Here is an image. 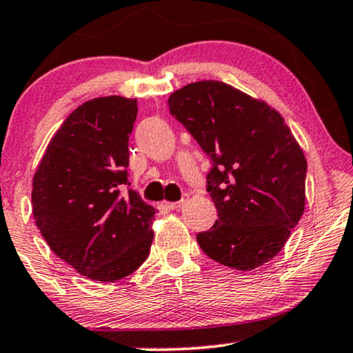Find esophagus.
<instances>
[{
    "label": "esophagus",
    "instance_id": "1",
    "mask_svg": "<svg viewBox=\"0 0 353 353\" xmlns=\"http://www.w3.org/2000/svg\"><path fill=\"white\" fill-rule=\"evenodd\" d=\"M188 201H190V196L185 194V196L181 197V201H178V202H165V205L168 207V209H180V207L188 204Z\"/></svg>",
    "mask_w": 353,
    "mask_h": 353
}]
</instances>
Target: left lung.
<instances>
[{
    "label": "left lung",
    "instance_id": "1",
    "mask_svg": "<svg viewBox=\"0 0 353 353\" xmlns=\"http://www.w3.org/2000/svg\"><path fill=\"white\" fill-rule=\"evenodd\" d=\"M170 112L214 161L207 191L219 210L201 249L250 272L276 257L305 210L307 161L281 114L228 83L201 80L168 98Z\"/></svg>",
    "mask_w": 353,
    "mask_h": 353
}]
</instances>
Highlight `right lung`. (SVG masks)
I'll return each instance as SVG.
<instances>
[{
	"label": "right lung",
	"instance_id": "right-lung-1",
	"mask_svg": "<svg viewBox=\"0 0 353 353\" xmlns=\"http://www.w3.org/2000/svg\"><path fill=\"white\" fill-rule=\"evenodd\" d=\"M137 99L104 96L79 105L48 144L33 175L32 210L57 257L81 276L114 283L151 250L156 209L128 183Z\"/></svg>",
	"mask_w": 353,
	"mask_h": 353
}]
</instances>
